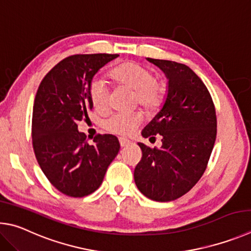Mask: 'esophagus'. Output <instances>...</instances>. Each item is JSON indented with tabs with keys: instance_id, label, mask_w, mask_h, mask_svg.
I'll list each match as a JSON object with an SVG mask.
<instances>
[{
	"instance_id": "obj_1",
	"label": "esophagus",
	"mask_w": 251,
	"mask_h": 251,
	"mask_svg": "<svg viewBox=\"0 0 251 251\" xmlns=\"http://www.w3.org/2000/svg\"><path fill=\"white\" fill-rule=\"evenodd\" d=\"M119 142H120V146L122 147V148H125V147H128L129 144L131 143L128 139H126V138H120L119 139Z\"/></svg>"
}]
</instances>
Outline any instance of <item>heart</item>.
<instances>
[{
    "mask_svg": "<svg viewBox=\"0 0 251 251\" xmlns=\"http://www.w3.org/2000/svg\"><path fill=\"white\" fill-rule=\"evenodd\" d=\"M110 76L117 85L133 90L134 103H139L148 111H156L164 103L165 86L163 82L156 80L151 69L128 61L114 67ZM89 97L97 110L107 108L109 91L102 80L94 79L90 82ZM141 121L142 117L139 112H117L104 118L101 125L104 130L111 133L129 135L134 132Z\"/></svg>",
    "mask_w": 251,
    "mask_h": 251,
    "instance_id": "1",
    "label": "heart"
}]
</instances>
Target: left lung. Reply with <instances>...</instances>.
Wrapping results in <instances>:
<instances>
[{
	"mask_svg": "<svg viewBox=\"0 0 251 251\" xmlns=\"http://www.w3.org/2000/svg\"><path fill=\"white\" fill-rule=\"evenodd\" d=\"M169 79L163 108L142 130L144 138L162 137V147L143 143L134 182L148 199L171 201L200 181L207 168L217 133L216 110L207 87L186 65L148 58Z\"/></svg>",
	"mask_w": 251,
	"mask_h": 251,
	"instance_id": "1",
	"label": "left lung"
}]
</instances>
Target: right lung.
Returning <instances> with one entry per match:
<instances>
[{
	"instance_id": "1",
	"label": "right lung",
	"mask_w": 251,
	"mask_h": 251,
	"mask_svg": "<svg viewBox=\"0 0 251 251\" xmlns=\"http://www.w3.org/2000/svg\"><path fill=\"white\" fill-rule=\"evenodd\" d=\"M118 54L66 57L47 73L34 100L32 141L35 156L51 185L70 197L94 193L120 150L117 137L97 134L95 144L78 131V121L94 107L89 86L97 72Z\"/></svg>"
}]
</instances>
